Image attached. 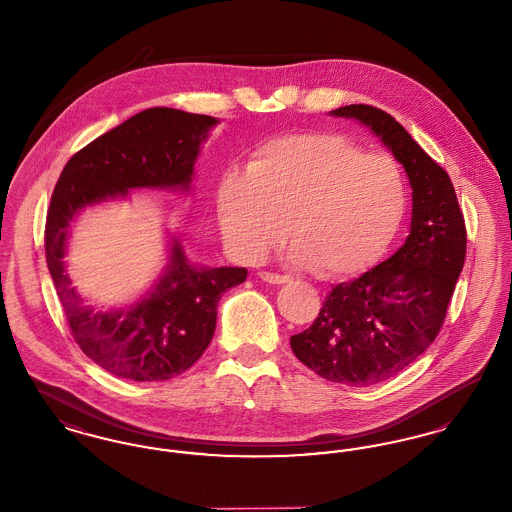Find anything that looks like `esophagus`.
Returning a JSON list of instances; mask_svg holds the SVG:
<instances>
[{"instance_id":"1","label":"esophagus","mask_w":512,"mask_h":512,"mask_svg":"<svg viewBox=\"0 0 512 512\" xmlns=\"http://www.w3.org/2000/svg\"><path fill=\"white\" fill-rule=\"evenodd\" d=\"M259 278L265 280L268 284H286V282H290V276H282V274L268 272V270H261V272H259Z\"/></svg>"}]
</instances>
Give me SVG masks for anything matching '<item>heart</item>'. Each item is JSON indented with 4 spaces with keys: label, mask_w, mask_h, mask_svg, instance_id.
<instances>
[{
    "label": "heart",
    "mask_w": 512,
    "mask_h": 512,
    "mask_svg": "<svg viewBox=\"0 0 512 512\" xmlns=\"http://www.w3.org/2000/svg\"><path fill=\"white\" fill-rule=\"evenodd\" d=\"M220 226L247 261L282 244L292 220L293 261L324 278L372 267L407 211V182L395 157L328 134H288L253 149L247 172L220 178Z\"/></svg>",
    "instance_id": "1"
}]
</instances>
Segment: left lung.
Here are the masks:
<instances>
[{
    "mask_svg": "<svg viewBox=\"0 0 512 512\" xmlns=\"http://www.w3.org/2000/svg\"><path fill=\"white\" fill-rule=\"evenodd\" d=\"M332 115L370 126L413 188L405 245L353 282L334 286L315 322L290 340L295 357L318 376L363 388L395 376L438 338L463 270L466 226L449 174L390 113L355 103Z\"/></svg>",
    "mask_w": 512,
    "mask_h": 512,
    "instance_id": "8db88e82",
    "label": "left lung"
}]
</instances>
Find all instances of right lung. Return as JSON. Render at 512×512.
Listing matches in <instances>:
<instances>
[{"mask_svg": "<svg viewBox=\"0 0 512 512\" xmlns=\"http://www.w3.org/2000/svg\"><path fill=\"white\" fill-rule=\"evenodd\" d=\"M213 117L169 107L146 109L76 151L61 172L46 217V261L78 347L107 372L134 382H163L194 365L209 347L222 293L245 268H195L174 240L171 267L136 307L94 313L65 274L67 228L78 209L128 188H188L199 144Z\"/></svg>", "mask_w": 512, "mask_h": 512, "instance_id": "1", "label": "right lung"}]
</instances>
